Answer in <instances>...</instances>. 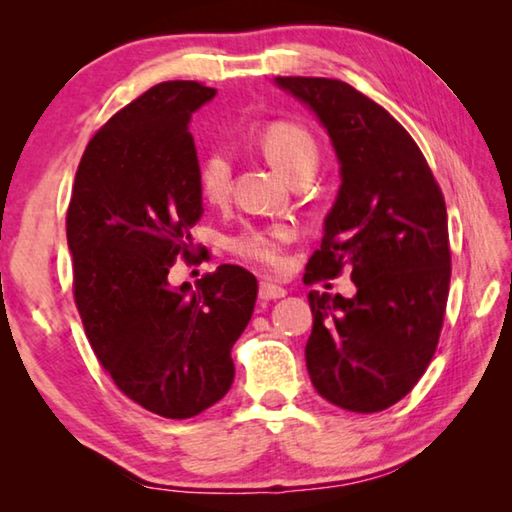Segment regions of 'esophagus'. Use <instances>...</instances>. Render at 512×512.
Wrapping results in <instances>:
<instances>
[{
  "label": "esophagus",
  "instance_id": "1",
  "mask_svg": "<svg viewBox=\"0 0 512 512\" xmlns=\"http://www.w3.org/2000/svg\"><path fill=\"white\" fill-rule=\"evenodd\" d=\"M287 296V289L277 287V284L262 280L259 282V300H280Z\"/></svg>",
  "mask_w": 512,
  "mask_h": 512
}]
</instances>
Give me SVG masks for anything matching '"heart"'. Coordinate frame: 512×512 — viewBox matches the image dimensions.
<instances>
[{
	"label": "heart",
	"mask_w": 512,
	"mask_h": 512,
	"mask_svg": "<svg viewBox=\"0 0 512 512\" xmlns=\"http://www.w3.org/2000/svg\"><path fill=\"white\" fill-rule=\"evenodd\" d=\"M259 144L266 158L275 164L277 171L296 180L300 176H314L320 162V146L314 133L298 121L277 119L268 124ZM198 185L205 201L223 203L230 196L232 187V155L228 149H212L198 164ZM293 230L284 223L250 225L228 241L237 257L266 268H277L284 262V248L291 244Z\"/></svg>",
	"instance_id": "heart-1"
}]
</instances>
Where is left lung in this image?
Instances as JSON below:
<instances>
[{
	"instance_id": "obj_1",
	"label": "left lung",
	"mask_w": 512,
	"mask_h": 512,
	"mask_svg": "<svg viewBox=\"0 0 512 512\" xmlns=\"http://www.w3.org/2000/svg\"><path fill=\"white\" fill-rule=\"evenodd\" d=\"M316 112L341 160V189L305 284L350 268L357 296L309 291L307 370L327 402L384 411L413 391L438 348L452 250L440 185L406 128L352 85L277 76Z\"/></svg>"
}]
</instances>
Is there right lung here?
<instances>
[{"label":"right lung","mask_w":512,"mask_h":512,"mask_svg":"<svg viewBox=\"0 0 512 512\" xmlns=\"http://www.w3.org/2000/svg\"><path fill=\"white\" fill-rule=\"evenodd\" d=\"M216 90L164 81L115 112L85 146L67 207L72 287L85 336L128 400L162 418L203 413L230 391V350L253 316L257 280L221 264L169 289L196 257L201 219L192 112Z\"/></svg>","instance_id":"add662e5"}]
</instances>
